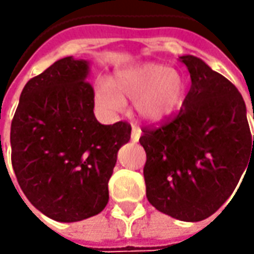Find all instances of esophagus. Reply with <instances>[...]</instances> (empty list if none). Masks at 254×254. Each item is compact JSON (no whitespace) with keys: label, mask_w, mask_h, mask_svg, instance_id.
I'll return each mask as SVG.
<instances>
[{"label":"esophagus","mask_w":254,"mask_h":254,"mask_svg":"<svg viewBox=\"0 0 254 254\" xmlns=\"http://www.w3.org/2000/svg\"><path fill=\"white\" fill-rule=\"evenodd\" d=\"M140 137H141V130H140V128H137L135 126H132L131 127V141L137 142L138 140H140Z\"/></svg>","instance_id":"obj_1"}]
</instances>
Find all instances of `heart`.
Listing matches in <instances>:
<instances>
[{"label": "heart", "instance_id": "1", "mask_svg": "<svg viewBox=\"0 0 254 254\" xmlns=\"http://www.w3.org/2000/svg\"><path fill=\"white\" fill-rule=\"evenodd\" d=\"M184 92L182 74L154 62L120 69L113 83L99 79L94 86L96 102L104 112H122L126 102H134L137 116L147 123L170 116L180 106Z\"/></svg>", "mask_w": 254, "mask_h": 254}]
</instances>
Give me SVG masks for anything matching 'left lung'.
Wrapping results in <instances>:
<instances>
[{"label": "left lung", "instance_id": "1", "mask_svg": "<svg viewBox=\"0 0 254 254\" xmlns=\"http://www.w3.org/2000/svg\"><path fill=\"white\" fill-rule=\"evenodd\" d=\"M180 62L190 72V89L175 119L144 130V180L155 209L198 222L229 199L248 165L254 170V135L252 142L246 104L235 84L196 56L184 55Z\"/></svg>", "mask_w": 254, "mask_h": 254}]
</instances>
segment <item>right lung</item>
Listing matches in <instances>:
<instances>
[{
	"label": "right lung",
	"instance_id": "1",
	"mask_svg": "<svg viewBox=\"0 0 254 254\" xmlns=\"http://www.w3.org/2000/svg\"><path fill=\"white\" fill-rule=\"evenodd\" d=\"M89 73V61H56L25 84L11 124L18 184L58 222H79L106 208L117 152L131 134L127 123L97 122Z\"/></svg>",
	"mask_w": 254,
	"mask_h": 254
}]
</instances>
